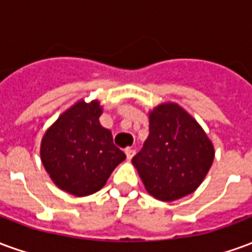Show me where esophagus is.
<instances>
[{
  "instance_id": "esophagus-1",
  "label": "esophagus",
  "mask_w": 252,
  "mask_h": 252,
  "mask_svg": "<svg viewBox=\"0 0 252 252\" xmlns=\"http://www.w3.org/2000/svg\"><path fill=\"white\" fill-rule=\"evenodd\" d=\"M126 159H132L133 158V155H135V150H133V148H126Z\"/></svg>"
}]
</instances>
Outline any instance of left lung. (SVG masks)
I'll return each mask as SVG.
<instances>
[{"label":"left lung","instance_id":"1","mask_svg":"<svg viewBox=\"0 0 252 252\" xmlns=\"http://www.w3.org/2000/svg\"><path fill=\"white\" fill-rule=\"evenodd\" d=\"M213 144L180 105L167 102L150 112V135L132 158L144 188L160 201L193 193L211 169Z\"/></svg>","mask_w":252,"mask_h":252}]
</instances>
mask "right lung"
Segmentation results:
<instances>
[{
  "label": "right lung",
  "instance_id": "1",
  "mask_svg": "<svg viewBox=\"0 0 252 252\" xmlns=\"http://www.w3.org/2000/svg\"><path fill=\"white\" fill-rule=\"evenodd\" d=\"M98 101H78L59 116L43 136L41 162L59 189L77 197L93 194L106 184L126 154L112 132L99 124Z\"/></svg>",
  "mask_w": 252,
  "mask_h": 252
}]
</instances>
